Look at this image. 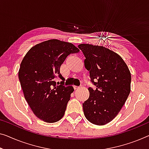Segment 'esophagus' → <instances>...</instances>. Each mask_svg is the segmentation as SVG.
<instances>
[{"instance_id": "esophagus-1", "label": "esophagus", "mask_w": 149, "mask_h": 149, "mask_svg": "<svg viewBox=\"0 0 149 149\" xmlns=\"http://www.w3.org/2000/svg\"><path fill=\"white\" fill-rule=\"evenodd\" d=\"M79 88V86H74V88L75 89H77V88Z\"/></svg>"}]
</instances>
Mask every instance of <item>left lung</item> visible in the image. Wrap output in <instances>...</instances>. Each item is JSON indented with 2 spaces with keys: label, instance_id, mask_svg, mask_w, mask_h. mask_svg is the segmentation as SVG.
Masks as SVG:
<instances>
[{
  "label": "left lung",
  "instance_id": "1",
  "mask_svg": "<svg viewBox=\"0 0 149 149\" xmlns=\"http://www.w3.org/2000/svg\"><path fill=\"white\" fill-rule=\"evenodd\" d=\"M86 59L84 65L90 72V96L83 104L84 115L89 122L104 125L117 116L130 92L131 75L123 58L103 46L80 44Z\"/></svg>",
  "mask_w": 149,
  "mask_h": 149
}]
</instances>
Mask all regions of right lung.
<instances>
[{
	"label": "right lung",
	"mask_w": 149,
	"mask_h": 149,
	"mask_svg": "<svg viewBox=\"0 0 149 149\" xmlns=\"http://www.w3.org/2000/svg\"><path fill=\"white\" fill-rule=\"evenodd\" d=\"M74 45L50 39L33 47L21 61L19 79L24 96L35 116L49 123L59 121L65 114L74 92L73 86H65L63 80L57 86L54 78L63 80L60 67L69 55L78 53Z\"/></svg>",
	"instance_id": "add662e5"
}]
</instances>
